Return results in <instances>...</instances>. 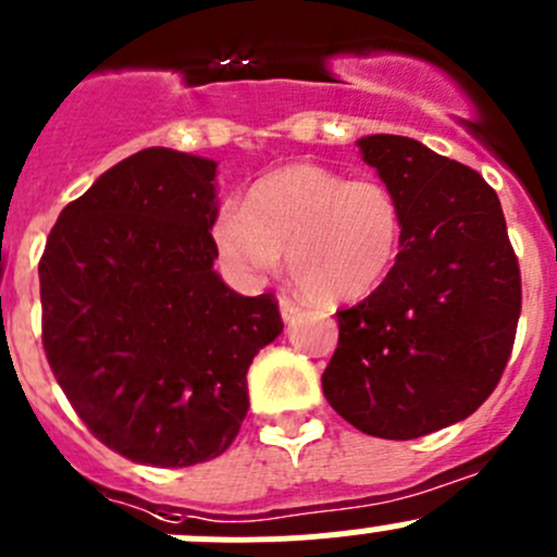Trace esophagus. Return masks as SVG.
<instances>
[{"label": "esophagus", "mask_w": 557, "mask_h": 557, "mask_svg": "<svg viewBox=\"0 0 557 557\" xmlns=\"http://www.w3.org/2000/svg\"><path fill=\"white\" fill-rule=\"evenodd\" d=\"M278 308H281V317H284V322H292V319L302 311L300 302H295L292 297H286V295L278 297Z\"/></svg>", "instance_id": "esophagus-1"}]
</instances>
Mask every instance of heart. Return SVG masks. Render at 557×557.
<instances>
[{
  "label": "heart",
  "mask_w": 557,
  "mask_h": 557,
  "mask_svg": "<svg viewBox=\"0 0 557 557\" xmlns=\"http://www.w3.org/2000/svg\"><path fill=\"white\" fill-rule=\"evenodd\" d=\"M211 240L224 271L240 284L276 271L286 249L292 278L308 295L346 302L387 276L404 240V216L382 181L286 164L251 186L246 208H219Z\"/></svg>",
  "instance_id": "1"
}]
</instances>
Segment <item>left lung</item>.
Here are the masks:
<instances>
[{"label":"left lung","instance_id":"8db88e82","mask_svg":"<svg viewBox=\"0 0 557 557\" xmlns=\"http://www.w3.org/2000/svg\"><path fill=\"white\" fill-rule=\"evenodd\" d=\"M362 159L395 195L404 240L387 278L338 311L327 404L368 436L455 425L498 384L520 319V265L493 186L420 140L368 135Z\"/></svg>","mask_w":557,"mask_h":557}]
</instances>
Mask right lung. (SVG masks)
I'll use <instances>...</instances> for the list:
<instances>
[{
	"label": "right lung",
	"mask_w": 557,
	"mask_h": 557,
	"mask_svg": "<svg viewBox=\"0 0 557 557\" xmlns=\"http://www.w3.org/2000/svg\"><path fill=\"white\" fill-rule=\"evenodd\" d=\"M216 162L143 148L70 202L40 260L42 346L113 453L159 468L219 458L249 411L246 371L284 330L276 297L213 271Z\"/></svg>",
	"instance_id": "1"
}]
</instances>
